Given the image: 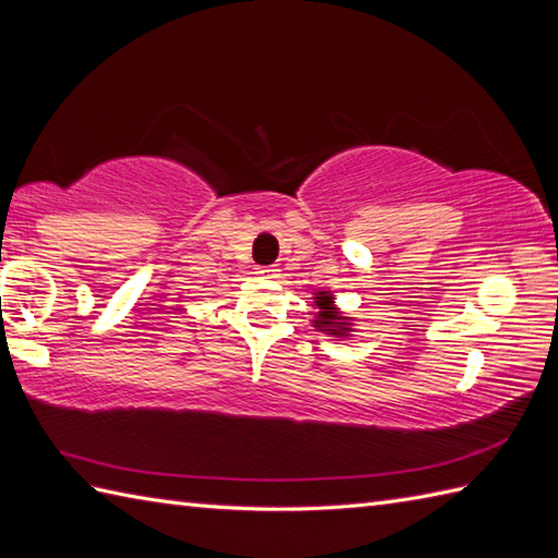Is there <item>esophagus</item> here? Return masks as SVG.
Listing matches in <instances>:
<instances>
[{
	"label": "esophagus",
	"mask_w": 558,
	"mask_h": 558,
	"mask_svg": "<svg viewBox=\"0 0 558 558\" xmlns=\"http://www.w3.org/2000/svg\"><path fill=\"white\" fill-rule=\"evenodd\" d=\"M256 272H258L260 278H278L280 276V270L272 268V266H264V268H258Z\"/></svg>",
	"instance_id": "34e87169"
}]
</instances>
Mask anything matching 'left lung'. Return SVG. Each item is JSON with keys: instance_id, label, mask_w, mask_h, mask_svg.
<instances>
[{"instance_id": "1", "label": "left lung", "mask_w": 558, "mask_h": 558, "mask_svg": "<svg viewBox=\"0 0 558 558\" xmlns=\"http://www.w3.org/2000/svg\"><path fill=\"white\" fill-rule=\"evenodd\" d=\"M316 314L312 318V326L330 338H350L354 324L352 318L342 314L336 304L333 292L328 290H316L314 292V304Z\"/></svg>"}]
</instances>
